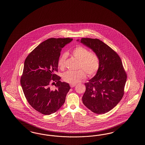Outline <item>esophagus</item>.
I'll list each match as a JSON object with an SVG mask.
<instances>
[{
  "mask_svg": "<svg viewBox=\"0 0 145 145\" xmlns=\"http://www.w3.org/2000/svg\"><path fill=\"white\" fill-rule=\"evenodd\" d=\"M70 86L71 88H74V86H76V84H71Z\"/></svg>",
  "mask_w": 145,
  "mask_h": 145,
  "instance_id": "esophagus-1",
  "label": "esophagus"
}]
</instances>
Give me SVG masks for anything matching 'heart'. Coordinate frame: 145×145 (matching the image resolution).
I'll use <instances>...</instances> for the list:
<instances>
[{
  "label": "heart",
  "mask_w": 145,
  "mask_h": 145,
  "mask_svg": "<svg viewBox=\"0 0 145 145\" xmlns=\"http://www.w3.org/2000/svg\"><path fill=\"white\" fill-rule=\"evenodd\" d=\"M72 55L79 60L78 67L81 68L77 71H66L62 74L63 80L67 83L75 84L86 77L95 74L99 68V59L95 53L89 52L86 48L81 46L76 47L72 51ZM67 54L63 53L58 61V67L61 69L65 68ZM83 69L82 70V69Z\"/></svg>",
  "instance_id": "b5f03b06"
}]
</instances>
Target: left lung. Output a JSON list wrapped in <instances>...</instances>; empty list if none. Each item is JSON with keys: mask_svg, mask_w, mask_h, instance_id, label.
<instances>
[{"mask_svg": "<svg viewBox=\"0 0 145 145\" xmlns=\"http://www.w3.org/2000/svg\"><path fill=\"white\" fill-rule=\"evenodd\" d=\"M99 56V68L94 77L85 83L83 104L97 114L110 111L124 95L127 76L120 57L114 50L98 39H78Z\"/></svg>", "mask_w": 145, "mask_h": 145, "instance_id": "obj_1", "label": "left lung"}]
</instances>
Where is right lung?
<instances>
[{
  "label": "right lung",
  "mask_w": 145,
  "mask_h": 145,
  "mask_svg": "<svg viewBox=\"0 0 145 145\" xmlns=\"http://www.w3.org/2000/svg\"><path fill=\"white\" fill-rule=\"evenodd\" d=\"M72 38H50L40 43L25 60L21 84L31 106L42 114L50 115L62 107L71 89L68 83L61 82L56 72L62 48ZM57 89L49 86L54 83Z\"/></svg>",
  "instance_id": "right-lung-1"
}]
</instances>
